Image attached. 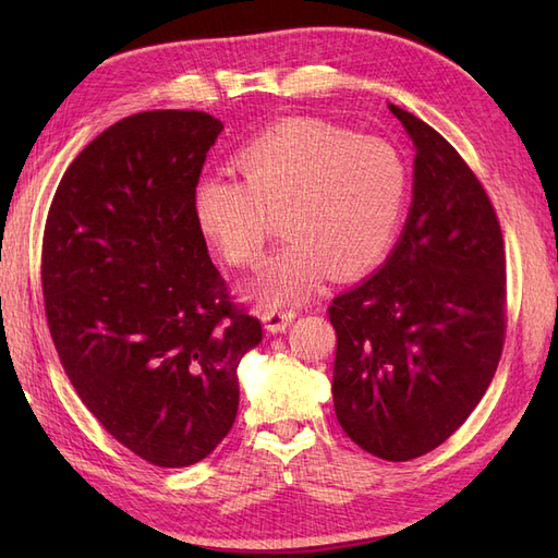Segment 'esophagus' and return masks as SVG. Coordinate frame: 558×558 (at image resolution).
<instances>
[{
  "instance_id": "1",
  "label": "esophagus",
  "mask_w": 558,
  "mask_h": 558,
  "mask_svg": "<svg viewBox=\"0 0 558 558\" xmlns=\"http://www.w3.org/2000/svg\"><path fill=\"white\" fill-rule=\"evenodd\" d=\"M298 312L295 310H283V307H267L263 312V324L269 332H281L289 328L295 320Z\"/></svg>"
}]
</instances>
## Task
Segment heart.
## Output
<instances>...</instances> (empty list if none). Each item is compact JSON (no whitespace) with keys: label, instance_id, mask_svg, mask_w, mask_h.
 <instances>
[{"label":"heart","instance_id":"b5f03b06","mask_svg":"<svg viewBox=\"0 0 558 558\" xmlns=\"http://www.w3.org/2000/svg\"><path fill=\"white\" fill-rule=\"evenodd\" d=\"M234 165L242 179L207 177L195 218L230 265L253 267L281 216L289 238L253 281V295L286 305L330 272L356 277L391 246L410 191L398 150L316 118H293L248 142Z\"/></svg>","mask_w":558,"mask_h":558}]
</instances>
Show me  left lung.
Listing matches in <instances>:
<instances>
[{"label": "left lung", "mask_w": 558, "mask_h": 558, "mask_svg": "<svg viewBox=\"0 0 558 558\" xmlns=\"http://www.w3.org/2000/svg\"><path fill=\"white\" fill-rule=\"evenodd\" d=\"M416 146L408 223L377 275L328 307L335 414L384 461H412L461 428L492 384L508 289L496 209L440 132L388 105Z\"/></svg>", "instance_id": "1"}]
</instances>
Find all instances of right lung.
I'll list each match as a JSON object with an SVG mask.
<instances>
[{"instance_id":"right-lung-1","label":"right lung","mask_w":558,"mask_h":558,"mask_svg":"<svg viewBox=\"0 0 558 558\" xmlns=\"http://www.w3.org/2000/svg\"><path fill=\"white\" fill-rule=\"evenodd\" d=\"M221 130L205 111L123 118L66 167L44 228V310L64 373L109 435L160 468L207 459L230 433L238 365L263 340L195 218Z\"/></svg>"}]
</instances>
